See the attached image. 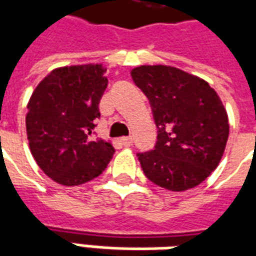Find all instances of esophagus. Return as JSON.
I'll list each match as a JSON object with an SVG mask.
<instances>
[{
  "label": "esophagus",
  "mask_w": 256,
  "mask_h": 256,
  "mask_svg": "<svg viewBox=\"0 0 256 256\" xmlns=\"http://www.w3.org/2000/svg\"><path fill=\"white\" fill-rule=\"evenodd\" d=\"M120 144H122L123 146H130V145L133 144V138H132V137H122V138H120Z\"/></svg>",
  "instance_id": "esophagus-1"
}]
</instances>
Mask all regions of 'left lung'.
<instances>
[{
	"instance_id": "left-lung-1",
	"label": "left lung",
	"mask_w": 256,
	"mask_h": 256,
	"mask_svg": "<svg viewBox=\"0 0 256 256\" xmlns=\"http://www.w3.org/2000/svg\"><path fill=\"white\" fill-rule=\"evenodd\" d=\"M132 76L158 126L155 150L138 154L144 174L172 192L198 186L218 167L229 137L220 96L204 79L172 66H140Z\"/></svg>"
}]
</instances>
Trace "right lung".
I'll list each match as a JSON object with an SVG mask.
<instances>
[{"mask_svg":"<svg viewBox=\"0 0 256 256\" xmlns=\"http://www.w3.org/2000/svg\"><path fill=\"white\" fill-rule=\"evenodd\" d=\"M102 64L54 68L32 92L26 115L32 158L64 186L89 182L115 154L111 141L92 138L108 79Z\"/></svg>","mask_w":256,"mask_h":256,"instance_id":"right-lung-1","label":"right lung"}]
</instances>
